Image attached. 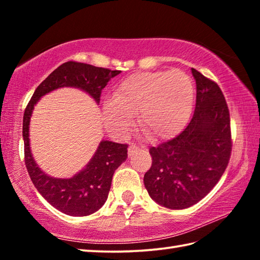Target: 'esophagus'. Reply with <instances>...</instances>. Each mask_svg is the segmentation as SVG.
<instances>
[{"instance_id":"34e87169","label":"esophagus","mask_w":260,"mask_h":260,"mask_svg":"<svg viewBox=\"0 0 260 260\" xmlns=\"http://www.w3.org/2000/svg\"><path fill=\"white\" fill-rule=\"evenodd\" d=\"M138 147H136L135 146V144H131V146L128 147V156H132V155H133V153L136 151V150H138Z\"/></svg>"}]
</instances>
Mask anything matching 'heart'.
<instances>
[{
    "mask_svg": "<svg viewBox=\"0 0 260 260\" xmlns=\"http://www.w3.org/2000/svg\"><path fill=\"white\" fill-rule=\"evenodd\" d=\"M192 102V82L180 70L134 73L118 85L114 99L104 102V122L113 133L124 135L138 114L148 139H165L183 128Z\"/></svg>",
    "mask_w": 260,
    "mask_h": 260,
    "instance_id": "heart-1",
    "label": "heart"
}]
</instances>
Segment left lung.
Returning <instances> with one entry per match:
<instances>
[{
    "label": "left lung",
    "instance_id": "8db88e82",
    "mask_svg": "<svg viewBox=\"0 0 260 260\" xmlns=\"http://www.w3.org/2000/svg\"><path fill=\"white\" fill-rule=\"evenodd\" d=\"M196 108L178 136L151 147L152 164L143 182L149 196L172 210L199 203L221 178L232 152L231 119L217 83L191 69Z\"/></svg>",
    "mask_w": 260,
    "mask_h": 260
}]
</instances>
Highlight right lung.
<instances>
[{
    "label": "right lung",
    "mask_w": 260,
    "mask_h": 260,
    "mask_svg": "<svg viewBox=\"0 0 260 260\" xmlns=\"http://www.w3.org/2000/svg\"><path fill=\"white\" fill-rule=\"evenodd\" d=\"M121 71L67 61L51 72L35 89L25 109L23 138L25 164L35 188L48 203L60 212L74 217L89 215L101 209L108 199L114 171L127 158V144L102 140L83 169L72 178H55L39 167L29 146V121L35 104L42 96L63 87L79 88L100 103V96L110 79Z\"/></svg>",
    "instance_id": "add662e5"
}]
</instances>
